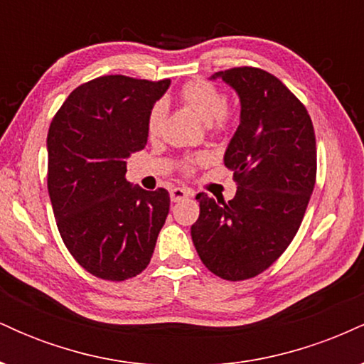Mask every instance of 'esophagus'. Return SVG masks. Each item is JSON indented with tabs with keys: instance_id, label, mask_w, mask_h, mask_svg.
Masks as SVG:
<instances>
[{
	"instance_id": "obj_1",
	"label": "esophagus",
	"mask_w": 364,
	"mask_h": 364,
	"mask_svg": "<svg viewBox=\"0 0 364 364\" xmlns=\"http://www.w3.org/2000/svg\"><path fill=\"white\" fill-rule=\"evenodd\" d=\"M190 190H185V188H173L171 190V202H179V200L183 198H188V196H191Z\"/></svg>"
}]
</instances>
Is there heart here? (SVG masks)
Segmentation results:
<instances>
[{"instance_id":"1","label":"heart","mask_w":364,"mask_h":364,"mask_svg":"<svg viewBox=\"0 0 364 364\" xmlns=\"http://www.w3.org/2000/svg\"><path fill=\"white\" fill-rule=\"evenodd\" d=\"M179 101L185 107H188L193 114L198 116L203 123L214 133H224L235 124L236 111L225 104V97L223 90H219L214 83L207 80H193L186 83L179 92ZM166 118L164 102H157L149 112L147 118V135L149 139H157L161 133L162 123ZM200 162V159H188L183 166L185 173H191Z\"/></svg>"}]
</instances>
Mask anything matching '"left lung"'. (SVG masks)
Instances as JSON below:
<instances>
[{"mask_svg":"<svg viewBox=\"0 0 364 364\" xmlns=\"http://www.w3.org/2000/svg\"><path fill=\"white\" fill-rule=\"evenodd\" d=\"M240 95V127L224 154L235 198L196 195L191 240L200 260L225 281L262 274L298 232L316 179V141L301 101L272 73L237 66L212 75Z\"/></svg>","mask_w":364,"mask_h":364,"instance_id":"8db88e82","label":"left lung"}]
</instances>
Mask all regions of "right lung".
Wrapping results in <instances>:
<instances>
[{"mask_svg":"<svg viewBox=\"0 0 364 364\" xmlns=\"http://www.w3.org/2000/svg\"><path fill=\"white\" fill-rule=\"evenodd\" d=\"M171 80L106 75L68 95L48 133V190L58 231L87 272L135 277L169 214L164 188L127 181V159L147 144V118Z\"/></svg>","mask_w":364,"mask_h":364,"instance_id":"obj_1","label":"right lung"}]
</instances>
